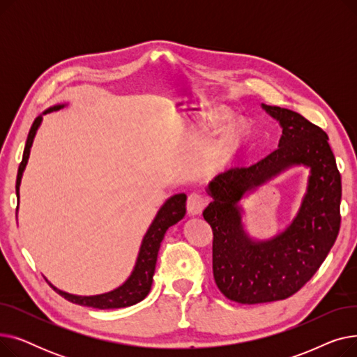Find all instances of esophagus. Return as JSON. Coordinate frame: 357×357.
Wrapping results in <instances>:
<instances>
[{"instance_id":"obj_1","label":"esophagus","mask_w":357,"mask_h":357,"mask_svg":"<svg viewBox=\"0 0 357 357\" xmlns=\"http://www.w3.org/2000/svg\"><path fill=\"white\" fill-rule=\"evenodd\" d=\"M205 204L207 202H205V198L201 194L192 192L190 194L188 201H186V210H188L190 215H198L204 210Z\"/></svg>"}]
</instances>
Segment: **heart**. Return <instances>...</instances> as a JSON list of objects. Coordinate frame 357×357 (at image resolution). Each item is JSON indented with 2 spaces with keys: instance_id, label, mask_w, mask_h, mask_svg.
I'll return each instance as SVG.
<instances>
[{
  "instance_id": "heart-1",
  "label": "heart",
  "mask_w": 357,
  "mask_h": 357,
  "mask_svg": "<svg viewBox=\"0 0 357 357\" xmlns=\"http://www.w3.org/2000/svg\"><path fill=\"white\" fill-rule=\"evenodd\" d=\"M226 119H227L226 114L218 116V120H220V121H221V120H226ZM246 136H248V126H246L245 123L237 121V123H234V124L229 128L227 136H226V139H224V144H226L227 149H231V147H234L236 144H238L240 142L245 140Z\"/></svg>"
}]
</instances>
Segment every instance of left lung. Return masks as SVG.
Listing matches in <instances>:
<instances>
[{"label":"left lung","instance_id":"obj_1","mask_svg":"<svg viewBox=\"0 0 357 357\" xmlns=\"http://www.w3.org/2000/svg\"><path fill=\"white\" fill-rule=\"evenodd\" d=\"M282 136L266 158L217 175L202 215L213 229V273L231 301L261 304L301 289L321 266L340 230L342 176L326 131L298 112L261 104ZM310 167L306 195L290 226L268 241L244 230L239 199L292 165Z\"/></svg>","mask_w":357,"mask_h":357}]
</instances>
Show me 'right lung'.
<instances>
[{
  "instance_id": "add662e5",
  "label": "right lung",
  "mask_w": 357,
  "mask_h": 357,
  "mask_svg": "<svg viewBox=\"0 0 357 357\" xmlns=\"http://www.w3.org/2000/svg\"><path fill=\"white\" fill-rule=\"evenodd\" d=\"M65 104L61 105H53L50 108H47L43 114H47V112L52 111H58L61 108H63ZM42 116L37 117L29 131L27 136V142H26V147L23 152V160L18 166V172H17V181H15V194H17V199H20V183H22V176L26 169L29 156H30V149L36 136L37 128L40 127L42 124ZM186 195L185 194H176L172 195L169 199H166V202L162 205L160 210L158 211L155 220L150 224V227L147 229L143 240H142V246L137 255V260L133 272L127 278L126 282L123 285H120L119 288L112 289L109 292L105 294H100V295H91V296H82V295H73V294H68L65 291H61L56 287H53L49 280L46 279V282L58 292L61 296H63L68 301L78 304V305H84V307H92V308H98V310H111V308H124V307H130L135 305L137 303H140L142 299H144L152 288V282H153V275H155V268H156V260H158V252L160 248V243L165 237L166 230L176 224L178 221H181L186 213ZM18 208V205H17Z\"/></svg>"
}]
</instances>
